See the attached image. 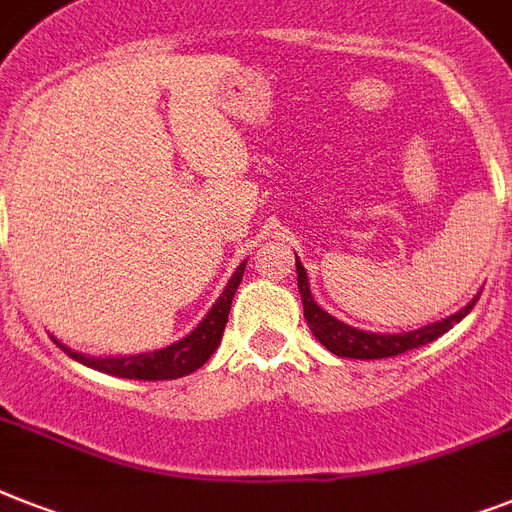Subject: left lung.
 <instances>
[{"instance_id":"obj_1","label":"left lung","mask_w":512,"mask_h":512,"mask_svg":"<svg viewBox=\"0 0 512 512\" xmlns=\"http://www.w3.org/2000/svg\"><path fill=\"white\" fill-rule=\"evenodd\" d=\"M297 265V287H300V295H303V308H305V319H308V327L313 329L316 340L324 345L327 350H332L335 356L342 358H390L398 356V353H406V350L420 348V345H428L436 337H441L444 332L460 324L470 311L473 305H465L462 311H457L449 319H441L430 327L414 329V332H401V335H374V332H361V329H353L348 324L337 321L335 316H329L321 305H316L311 295V287H308V273H305L303 263L295 260Z\"/></svg>"}]
</instances>
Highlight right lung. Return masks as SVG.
Here are the masks:
<instances>
[{
	"label": "right lung",
	"mask_w": 512,
	"mask_h": 512,
	"mask_svg": "<svg viewBox=\"0 0 512 512\" xmlns=\"http://www.w3.org/2000/svg\"><path fill=\"white\" fill-rule=\"evenodd\" d=\"M244 265L247 263H241L236 268V273L228 281V287L220 295V300L207 313V319L201 321L191 335L183 337L180 342H172L167 348L140 353V356L92 358L84 356V353H74V350H68L60 342L58 345L66 350L68 356L82 361L84 366H92L98 372L114 374V377H127V380H177V377H185V374L196 372L199 366L207 364V358L215 353V348L223 340V329L228 324V311H231L233 295H236L241 276H244Z\"/></svg>",
	"instance_id": "add662e5"
}]
</instances>
